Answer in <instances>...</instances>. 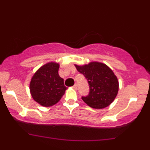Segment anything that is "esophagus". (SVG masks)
Returning <instances> with one entry per match:
<instances>
[{"label": "esophagus", "instance_id": "obj_1", "mask_svg": "<svg viewBox=\"0 0 150 150\" xmlns=\"http://www.w3.org/2000/svg\"><path fill=\"white\" fill-rule=\"evenodd\" d=\"M73 88L74 89H75V90H77V85H76V84H75V85L73 86Z\"/></svg>", "mask_w": 150, "mask_h": 150}]
</instances>
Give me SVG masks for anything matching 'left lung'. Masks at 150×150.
I'll use <instances>...</instances> for the list:
<instances>
[{
	"instance_id": "1",
	"label": "left lung",
	"mask_w": 150,
	"mask_h": 150,
	"mask_svg": "<svg viewBox=\"0 0 150 150\" xmlns=\"http://www.w3.org/2000/svg\"><path fill=\"white\" fill-rule=\"evenodd\" d=\"M75 67L89 84V94L82 96V100L94 108L100 109L109 106L118 91V79L112 70L106 65L98 62H92L83 66L75 65Z\"/></svg>"
}]
</instances>
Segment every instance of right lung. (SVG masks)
<instances>
[{
    "label": "right lung",
    "mask_w": 150,
    "mask_h": 150,
    "mask_svg": "<svg viewBox=\"0 0 150 150\" xmlns=\"http://www.w3.org/2000/svg\"><path fill=\"white\" fill-rule=\"evenodd\" d=\"M58 63H46L36 72L31 80L32 97L43 106L48 107L56 104L67 89L63 79L58 75Z\"/></svg>",
    "instance_id": "add662e5"
}]
</instances>
